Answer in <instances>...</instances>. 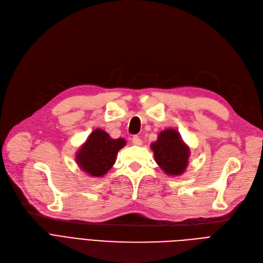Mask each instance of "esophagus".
<instances>
[{"mask_svg": "<svg viewBox=\"0 0 263 263\" xmlns=\"http://www.w3.org/2000/svg\"><path fill=\"white\" fill-rule=\"evenodd\" d=\"M132 144L133 145H135V146H141L142 144H143V142H142V140L140 139V137L139 136H137V135H134L133 137H132Z\"/></svg>", "mask_w": 263, "mask_h": 263, "instance_id": "obj_1", "label": "esophagus"}]
</instances>
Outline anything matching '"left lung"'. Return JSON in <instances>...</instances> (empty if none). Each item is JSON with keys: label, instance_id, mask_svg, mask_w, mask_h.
Instances as JSON below:
<instances>
[{"label": "left lung", "instance_id": "left-lung-1", "mask_svg": "<svg viewBox=\"0 0 263 263\" xmlns=\"http://www.w3.org/2000/svg\"><path fill=\"white\" fill-rule=\"evenodd\" d=\"M155 159L159 166L168 176H179L184 173L189 164L190 148L174 129L159 133L157 142L151 144Z\"/></svg>", "mask_w": 263, "mask_h": 263}]
</instances>
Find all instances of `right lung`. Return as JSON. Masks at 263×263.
<instances>
[{"label": "right lung", "mask_w": 263, "mask_h": 263, "mask_svg": "<svg viewBox=\"0 0 263 263\" xmlns=\"http://www.w3.org/2000/svg\"><path fill=\"white\" fill-rule=\"evenodd\" d=\"M123 139H112L105 131L96 129L77 153L79 167L91 177H102L116 161L118 151L124 147Z\"/></svg>", "instance_id": "add662e5"}]
</instances>
